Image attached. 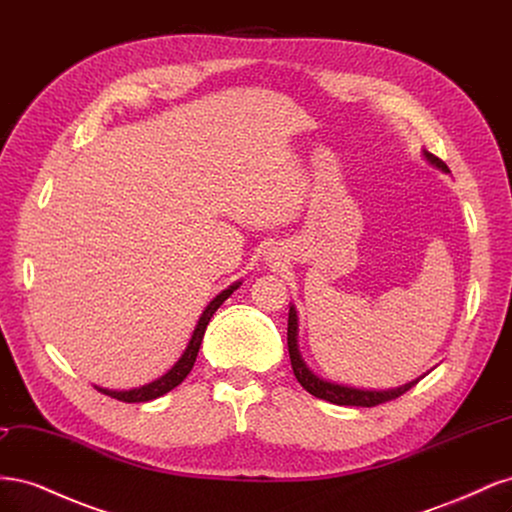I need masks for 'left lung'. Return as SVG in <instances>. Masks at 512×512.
<instances>
[{"label": "left lung", "mask_w": 512, "mask_h": 512, "mask_svg": "<svg viewBox=\"0 0 512 512\" xmlns=\"http://www.w3.org/2000/svg\"><path fill=\"white\" fill-rule=\"evenodd\" d=\"M423 156L429 164H433L436 168H440L442 173H451L448 166L433 156L429 151H423ZM299 322H297V309L294 305H290L288 312V354H290V363H292V371L297 380L301 382L303 389L307 393H312L318 399L331 401V404L337 406H361V408H374L378 404H384V401H391L404 395L406 391H410L412 386L421 380H412L404 386H397V389H389V391H365V389H354V386H346V384H337V382H329L320 376H316L312 369H309L303 361V356L299 352V344H297V335H299Z\"/></svg>", "instance_id": "obj_1"}]
</instances>
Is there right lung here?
Listing matches in <instances>:
<instances>
[{
    "instance_id": "right-lung-1",
    "label": "right lung",
    "mask_w": 512,
    "mask_h": 512,
    "mask_svg": "<svg viewBox=\"0 0 512 512\" xmlns=\"http://www.w3.org/2000/svg\"><path fill=\"white\" fill-rule=\"evenodd\" d=\"M239 286H241V282L228 286L226 290H222L218 297H215L205 307L203 316L198 318V324H196V329L192 333V339H190L188 348H185V352L181 354V359L173 365V369H168L162 378L153 380V382H149L145 386H138V389H130V391H111V389H102V386H96V389L100 393L108 395V397L119 399V401H126V404H141V401H151V399H156V397H162L168 391H173L175 386H179L185 378H188V374L192 371V367L196 363V356H198V348H200V344H203V337H205V331H207V324H209L211 316L218 312V307L230 297L232 290H237Z\"/></svg>"
}]
</instances>
